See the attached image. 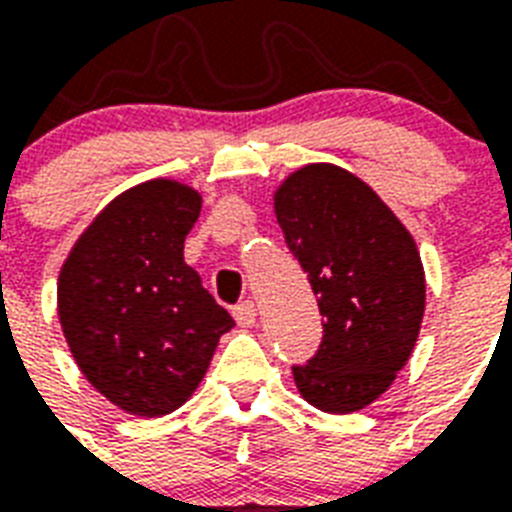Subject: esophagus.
Here are the masks:
<instances>
[{
	"label": "esophagus",
	"instance_id": "1",
	"mask_svg": "<svg viewBox=\"0 0 512 512\" xmlns=\"http://www.w3.org/2000/svg\"><path fill=\"white\" fill-rule=\"evenodd\" d=\"M233 319H236L239 327H252L257 321L255 303H252V300H244V303L236 305V308H233Z\"/></svg>",
	"mask_w": 512,
	"mask_h": 512
}]
</instances>
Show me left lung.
<instances>
[{"instance_id": "8db88e82", "label": "left lung", "mask_w": 512, "mask_h": 512, "mask_svg": "<svg viewBox=\"0 0 512 512\" xmlns=\"http://www.w3.org/2000/svg\"><path fill=\"white\" fill-rule=\"evenodd\" d=\"M273 209L324 316L316 356L292 366L297 390L321 412H358L393 385L420 335L417 244L364 180L335 164L292 172Z\"/></svg>"}]
</instances>
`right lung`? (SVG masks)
Masks as SVG:
<instances>
[{
	"instance_id": "add662e5",
	"label": "right lung",
	"mask_w": 512,
	"mask_h": 512,
	"mask_svg": "<svg viewBox=\"0 0 512 512\" xmlns=\"http://www.w3.org/2000/svg\"><path fill=\"white\" fill-rule=\"evenodd\" d=\"M201 196L148 180L116 196L79 236L58 279L68 348L98 393L138 417L183 406L199 388L231 313L183 260Z\"/></svg>"
}]
</instances>
